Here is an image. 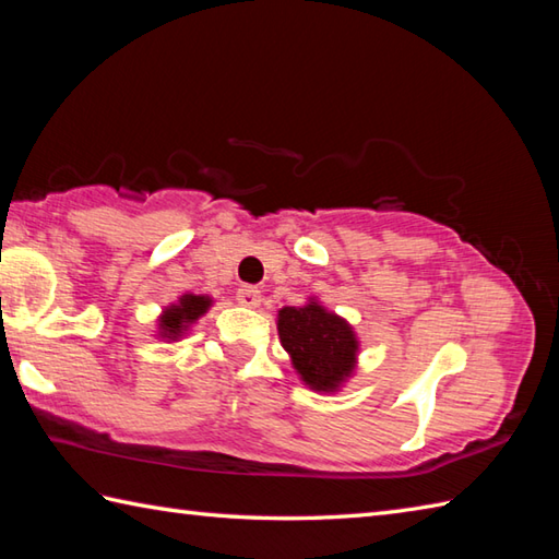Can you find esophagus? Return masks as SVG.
I'll list each match as a JSON object with an SVG mask.
<instances>
[{"instance_id": "34e87169", "label": "esophagus", "mask_w": 559, "mask_h": 559, "mask_svg": "<svg viewBox=\"0 0 559 559\" xmlns=\"http://www.w3.org/2000/svg\"><path fill=\"white\" fill-rule=\"evenodd\" d=\"M235 298L240 305H247V307H257L261 302V290L254 288V286H240L235 293Z\"/></svg>"}]
</instances>
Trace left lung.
Here are the masks:
<instances>
[{
	"instance_id": "obj_1",
	"label": "left lung",
	"mask_w": 559,
	"mask_h": 559,
	"mask_svg": "<svg viewBox=\"0 0 559 559\" xmlns=\"http://www.w3.org/2000/svg\"><path fill=\"white\" fill-rule=\"evenodd\" d=\"M278 336L283 348L290 353L295 370L312 389H336L353 370L358 350L353 329L322 305L283 307Z\"/></svg>"
}]
</instances>
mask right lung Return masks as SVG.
Returning <instances> with one entry per match:
<instances>
[{
	"label": "right lung",
	"mask_w": 559,
	"mask_h": 559,
	"mask_svg": "<svg viewBox=\"0 0 559 559\" xmlns=\"http://www.w3.org/2000/svg\"><path fill=\"white\" fill-rule=\"evenodd\" d=\"M211 300L209 298H201V295H185V298L180 300V305H173L170 310H165L160 324L165 329V336L168 338H175L180 336V331L185 324L194 322L197 317L204 314L209 310Z\"/></svg>",
	"instance_id": "1"
}]
</instances>
